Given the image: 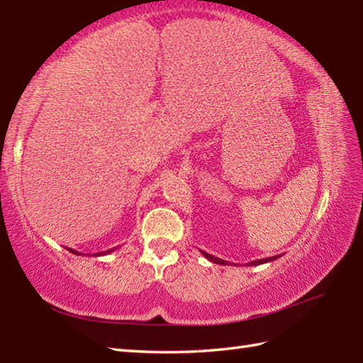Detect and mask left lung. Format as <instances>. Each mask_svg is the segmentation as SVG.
I'll list each match as a JSON object with an SVG mask.
<instances>
[{
    "mask_svg": "<svg viewBox=\"0 0 363 363\" xmlns=\"http://www.w3.org/2000/svg\"><path fill=\"white\" fill-rule=\"evenodd\" d=\"M201 254H203V256H204L207 260L213 262V264H218V265H229V262L223 260V259H218V257H215V256H212V254H207V252H204V251H201ZM281 256H282V254H281ZM281 256H273V257H267V259H260V260H252V262H250L248 265H251V267L262 265V264H267V262H273V260H276L277 257H281ZM230 265H233V264H230Z\"/></svg>",
    "mask_w": 363,
    "mask_h": 363,
    "instance_id": "left-lung-1",
    "label": "left lung"
}]
</instances>
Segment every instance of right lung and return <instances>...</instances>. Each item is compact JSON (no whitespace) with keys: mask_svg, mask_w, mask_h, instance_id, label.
Returning <instances> with one entry per match:
<instances>
[{"mask_svg":"<svg viewBox=\"0 0 363 363\" xmlns=\"http://www.w3.org/2000/svg\"><path fill=\"white\" fill-rule=\"evenodd\" d=\"M70 252H73V254H76V256H81V252L79 251H74V250H68ZM113 251V248L112 250H107V251H103V252H96L95 256H106V254H109V252H112Z\"/></svg>","mask_w":363,"mask_h":363,"instance_id":"1","label":"right lung"}]
</instances>
